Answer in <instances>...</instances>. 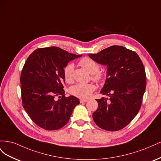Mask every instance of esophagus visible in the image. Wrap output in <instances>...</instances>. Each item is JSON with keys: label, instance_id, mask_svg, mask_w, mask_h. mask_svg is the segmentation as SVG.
I'll list each match as a JSON object with an SVG mask.
<instances>
[{"label": "esophagus", "instance_id": "obj_1", "mask_svg": "<svg viewBox=\"0 0 161 161\" xmlns=\"http://www.w3.org/2000/svg\"><path fill=\"white\" fill-rule=\"evenodd\" d=\"M87 101H88V99H80V103H86Z\"/></svg>", "mask_w": 161, "mask_h": 161}]
</instances>
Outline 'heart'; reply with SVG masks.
<instances>
[{
    "instance_id": "b5f03b06",
    "label": "heart",
    "mask_w": 161,
    "mask_h": 161,
    "mask_svg": "<svg viewBox=\"0 0 161 161\" xmlns=\"http://www.w3.org/2000/svg\"><path fill=\"white\" fill-rule=\"evenodd\" d=\"M79 64L84 67L90 74L92 75V79L99 80L101 75L98 72L99 65L97 62L89 57H85L79 61ZM74 70V64L72 63L68 64L64 69V76L66 82H70ZM95 89V86L92 84H76L70 88L69 92L72 95L81 99H87L91 95L92 92Z\"/></svg>"
}]
</instances>
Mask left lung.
Returning <instances> with one entry per match:
<instances>
[{"instance_id":"obj_1","label":"left lung","mask_w":161,"mask_h":161,"mask_svg":"<svg viewBox=\"0 0 161 161\" xmlns=\"http://www.w3.org/2000/svg\"><path fill=\"white\" fill-rule=\"evenodd\" d=\"M89 56L107 66L105 84L100 92L110 97L96 99L98 108L92 114L101 129L118 131L129 124L142 104L147 80L142 60L135 52L121 46H112Z\"/></svg>"}]
</instances>
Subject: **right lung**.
I'll return each mask as SVG.
<instances>
[{
	"label": "right lung",
	"instance_id": "1",
	"mask_svg": "<svg viewBox=\"0 0 161 161\" xmlns=\"http://www.w3.org/2000/svg\"><path fill=\"white\" fill-rule=\"evenodd\" d=\"M82 55H76L58 47L39 48L28 57L21 75L23 108L31 120L46 130L65 125L75 107L77 97H65L64 68ZM58 95L60 99L56 100Z\"/></svg>",
	"mask_w": 161,
	"mask_h": 161
}]
</instances>
